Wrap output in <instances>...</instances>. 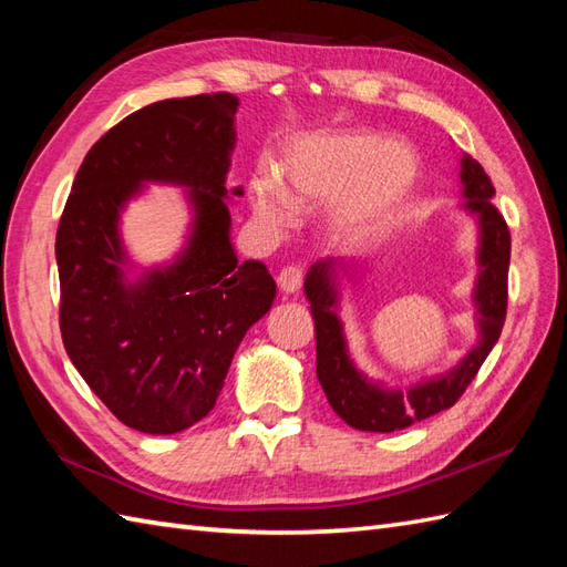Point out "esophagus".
<instances>
[{"mask_svg": "<svg viewBox=\"0 0 567 567\" xmlns=\"http://www.w3.org/2000/svg\"><path fill=\"white\" fill-rule=\"evenodd\" d=\"M277 285H280V290L285 295H297L299 287H302V268H297V265L285 268L280 275H277Z\"/></svg>", "mask_w": 567, "mask_h": 567, "instance_id": "1", "label": "esophagus"}]
</instances>
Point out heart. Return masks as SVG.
<instances>
[{
	"instance_id": "heart-1",
	"label": "heart",
	"mask_w": 567,
	"mask_h": 567,
	"mask_svg": "<svg viewBox=\"0 0 567 567\" xmlns=\"http://www.w3.org/2000/svg\"><path fill=\"white\" fill-rule=\"evenodd\" d=\"M419 183V158L404 143L365 128L323 131L287 151L282 185L268 175L252 177L250 204L272 231L302 212L329 209L331 244L353 248L400 219Z\"/></svg>"
}]
</instances>
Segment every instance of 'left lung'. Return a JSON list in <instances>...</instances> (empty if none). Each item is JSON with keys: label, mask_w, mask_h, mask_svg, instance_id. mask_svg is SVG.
Segmentation results:
<instances>
[{"label": "left lung", "mask_w": 567, "mask_h": 567, "mask_svg": "<svg viewBox=\"0 0 567 567\" xmlns=\"http://www.w3.org/2000/svg\"><path fill=\"white\" fill-rule=\"evenodd\" d=\"M461 185L465 199L461 209L473 216L477 226V277L473 287L477 343L451 370L409 388L368 378L348 351L341 321L339 272L348 268V262L339 258L319 260L305 277V295L317 329V378L333 412L358 431L392 433L453 406L499 339L507 317L509 228L492 204L495 187L487 173L470 155L461 158Z\"/></svg>", "instance_id": "left-lung-1"}]
</instances>
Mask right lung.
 I'll list each match as a JSON object with an SVG mask.
<instances>
[{"mask_svg": "<svg viewBox=\"0 0 567 567\" xmlns=\"http://www.w3.org/2000/svg\"><path fill=\"white\" fill-rule=\"evenodd\" d=\"M238 97L163 100L106 131L84 155L60 216V333L90 390L122 424L171 436L207 416L238 343L277 287L260 260L238 262L226 189ZM148 184L186 189L190 228L178 256L138 269L121 214Z\"/></svg>", "mask_w": 567, "mask_h": 567, "instance_id": "add662e5", "label": "right lung"}]
</instances>
